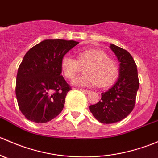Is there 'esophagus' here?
Masks as SVG:
<instances>
[{
  "instance_id": "obj_1",
  "label": "esophagus",
  "mask_w": 158,
  "mask_h": 158,
  "mask_svg": "<svg viewBox=\"0 0 158 158\" xmlns=\"http://www.w3.org/2000/svg\"><path fill=\"white\" fill-rule=\"evenodd\" d=\"M81 91H82V92H84L85 94H89V93H90V91L86 90V89H81Z\"/></svg>"
}]
</instances>
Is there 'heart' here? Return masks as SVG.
I'll use <instances>...</instances> for the list:
<instances>
[{
    "label": "heart",
    "mask_w": 158,
    "mask_h": 158,
    "mask_svg": "<svg viewBox=\"0 0 158 158\" xmlns=\"http://www.w3.org/2000/svg\"><path fill=\"white\" fill-rule=\"evenodd\" d=\"M84 66L83 74L73 79V83L79 86L106 87L111 85L118 75L117 63L109 58L106 52L100 49H86L77 52V60L69 55L61 59L60 67L67 79H73Z\"/></svg>",
    "instance_id": "b5f03b06"
}]
</instances>
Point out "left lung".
<instances>
[{"label":"left lung","instance_id":"8db88e82","mask_svg":"<svg viewBox=\"0 0 158 158\" xmlns=\"http://www.w3.org/2000/svg\"><path fill=\"white\" fill-rule=\"evenodd\" d=\"M117 56L119 77L114 85L102 93L101 101L89 106L94 117L102 124H112L125 118L135 105L139 88L138 69L133 57L125 49L110 44Z\"/></svg>","mask_w":158,"mask_h":158}]
</instances>
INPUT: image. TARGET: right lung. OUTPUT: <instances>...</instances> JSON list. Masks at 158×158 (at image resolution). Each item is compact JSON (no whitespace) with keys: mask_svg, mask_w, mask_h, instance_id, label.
Listing matches in <instances>:
<instances>
[{"mask_svg":"<svg viewBox=\"0 0 158 158\" xmlns=\"http://www.w3.org/2000/svg\"><path fill=\"white\" fill-rule=\"evenodd\" d=\"M79 42L45 40L29 49L18 68L16 96L27 119L46 123L62 111L71 87L61 76L60 62Z\"/></svg>","mask_w":158,"mask_h":158,"instance_id":"add662e5","label":"right lung"}]
</instances>
